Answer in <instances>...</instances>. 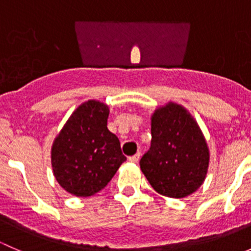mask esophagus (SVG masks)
<instances>
[{"instance_id": "esophagus-1", "label": "esophagus", "mask_w": 251, "mask_h": 251, "mask_svg": "<svg viewBox=\"0 0 251 251\" xmlns=\"http://www.w3.org/2000/svg\"><path fill=\"white\" fill-rule=\"evenodd\" d=\"M140 158H141V151H137L135 155H132L128 158V161H131V163H137V161L140 160Z\"/></svg>"}]
</instances>
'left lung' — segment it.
Here are the masks:
<instances>
[{
  "label": "left lung",
  "instance_id": "obj_1",
  "mask_svg": "<svg viewBox=\"0 0 251 251\" xmlns=\"http://www.w3.org/2000/svg\"><path fill=\"white\" fill-rule=\"evenodd\" d=\"M206 141L186 108L169 102L151 115V143L140 166L154 191L184 198L203 184L209 168Z\"/></svg>",
  "mask_w": 251,
  "mask_h": 251
}]
</instances>
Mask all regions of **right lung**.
<instances>
[{
    "label": "right lung",
    "instance_id": "obj_1",
    "mask_svg": "<svg viewBox=\"0 0 251 251\" xmlns=\"http://www.w3.org/2000/svg\"><path fill=\"white\" fill-rule=\"evenodd\" d=\"M109 108L100 100L82 103L52 144L50 163L58 183L76 197L104 188L126 160L120 142L107 127Z\"/></svg>",
    "mask_w": 251,
    "mask_h": 251
}]
</instances>
